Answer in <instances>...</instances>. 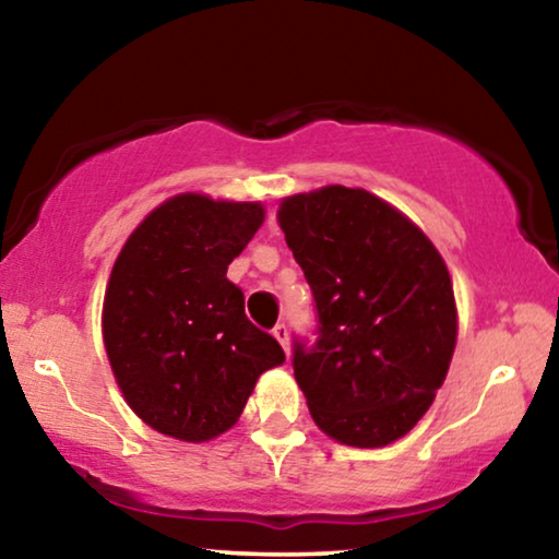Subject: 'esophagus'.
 <instances>
[{
    "mask_svg": "<svg viewBox=\"0 0 559 559\" xmlns=\"http://www.w3.org/2000/svg\"><path fill=\"white\" fill-rule=\"evenodd\" d=\"M272 335L280 341V346L285 348V354H289V331H287V325L285 323H277V325H274Z\"/></svg>",
    "mask_w": 559,
    "mask_h": 559,
    "instance_id": "esophagus-1",
    "label": "esophagus"
}]
</instances>
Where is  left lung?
I'll return each instance as SVG.
<instances>
[{
    "label": "left lung",
    "mask_w": 559,
    "mask_h": 559,
    "mask_svg": "<svg viewBox=\"0 0 559 559\" xmlns=\"http://www.w3.org/2000/svg\"><path fill=\"white\" fill-rule=\"evenodd\" d=\"M277 221L312 289L316 343L293 369L316 425L354 448L400 440L430 409L455 350L448 266L407 216L361 188L282 201Z\"/></svg>",
    "instance_id": "1"
}]
</instances>
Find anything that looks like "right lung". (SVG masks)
Here are the masks:
<instances>
[{"mask_svg":"<svg viewBox=\"0 0 559 559\" xmlns=\"http://www.w3.org/2000/svg\"><path fill=\"white\" fill-rule=\"evenodd\" d=\"M264 221L259 203L182 193L157 205L114 262L104 343L117 384L152 430L205 442L234 427L285 350L226 277Z\"/></svg>","mask_w":559,"mask_h":559,"instance_id":"obj_1","label":"right lung"}]
</instances>
